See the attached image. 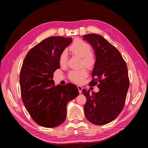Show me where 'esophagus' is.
Segmentation results:
<instances>
[{
	"label": "esophagus",
	"instance_id": "34e87169",
	"mask_svg": "<svg viewBox=\"0 0 148 148\" xmlns=\"http://www.w3.org/2000/svg\"><path fill=\"white\" fill-rule=\"evenodd\" d=\"M77 88H78L79 92V93H82V90H83V87L81 86H77Z\"/></svg>",
	"mask_w": 148,
	"mask_h": 148
}]
</instances>
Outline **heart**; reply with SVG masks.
Listing matches in <instances>:
<instances>
[{
  "instance_id": "b5f03b06",
  "label": "heart",
  "mask_w": 148,
  "mask_h": 148,
  "mask_svg": "<svg viewBox=\"0 0 148 148\" xmlns=\"http://www.w3.org/2000/svg\"><path fill=\"white\" fill-rule=\"evenodd\" d=\"M69 49L73 54L82 58V66H86L89 70L92 69L95 66L96 57L95 53L91 51V47L88 42L81 39H76L70 46ZM68 56L66 52L64 51L59 56V64L61 66H64L66 64ZM88 75L86 69L83 68L80 70L70 71L68 74V77L71 82L81 84L88 77Z\"/></svg>"
}]
</instances>
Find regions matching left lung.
<instances>
[{
    "label": "left lung",
    "instance_id": "obj_1",
    "mask_svg": "<svg viewBox=\"0 0 148 148\" xmlns=\"http://www.w3.org/2000/svg\"><path fill=\"white\" fill-rule=\"evenodd\" d=\"M83 37L91 44L96 57L89 84L99 88V92L91 94L82 90L86 97L84 114L91 123L104 125L117 118L124 107L130 86L127 66L117 49L101 36L88 34Z\"/></svg>",
    "mask_w": 148,
    "mask_h": 148
}]
</instances>
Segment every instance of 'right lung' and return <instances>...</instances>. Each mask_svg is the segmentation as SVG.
<instances>
[{
    "mask_svg": "<svg viewBox=\"0 0 148 148\" xmlns=\"http://www.w3.org/2000/svg\"><path fill=\"white\" fill-rule=\"evenodd\" d=\"M72 41L71 38L51 36L26 56L20 73L21 96L31 117L40 126L54 128L63 123L66 104L78 96L75 85L55 86L53 72L60 68L59 56Z\"/></svg>",
    "mask_w": 148,
    "mask_h": 148,
    "instance_id": "1",
    "label": "right lung"
}]
</instances>
